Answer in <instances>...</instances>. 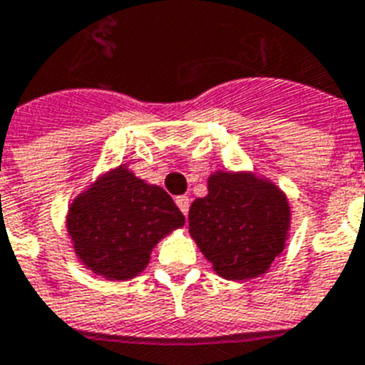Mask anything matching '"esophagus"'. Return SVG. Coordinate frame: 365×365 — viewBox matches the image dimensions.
Here are the masks:
<instances>
[{"label": "esophagus", "mask_w": 365, "mask_h": 365, "mask_svg": "<svg viewBox=\"0 0 365 365\" xmlns=\"http://www.w3.org/2000/svg\"><path fill=\"white\" fill-rule=\"evenodd\" d=\"M176 205H178V208H180V210H182L185 216H187V212H189V197L187 195H180V197H176Z\"/></svg>", "instance_id": "esophagus-1"}]
</instances>
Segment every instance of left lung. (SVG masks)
<instances>
[{"instance_id": "8db88e82", "label": "left lung", "mask_w": 365, "mask_h": 365, "mask_svg": "<svg viewBox=\"0 0 365 365\" xmlns=\"http://www.w3.org/2000/svg\"><path fill=\"white\" fill-rule=\"evenodd\" d=\"M289 205L274 185L247 176L218 172L208 180V195L189 208V232L226 279L264 274L283 250Z\"/></svg>"}]
</instances>
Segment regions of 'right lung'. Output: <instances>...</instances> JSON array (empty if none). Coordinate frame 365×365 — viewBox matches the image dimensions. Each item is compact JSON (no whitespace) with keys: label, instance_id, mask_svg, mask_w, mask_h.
Returning <instances> with one entry per match:
<instances>
[{"label":"right lung","instance_id":"1","mask_svg":"<svg viewBox=\"0 0 365 365\" xmlns=\"http://www.w3.org/2000/svg\"><path fill=\"white\" fill-rule=\"evenodd\" d=\"M183 222V214L163 187L149 185L124 168L99 180L68 210L76 255L108 279L139 274L158 239Z\"/></svg>","mask_w":365,"mask_h":365}]
</instances>
